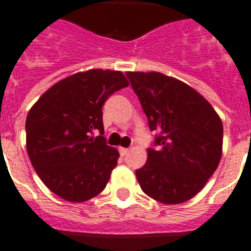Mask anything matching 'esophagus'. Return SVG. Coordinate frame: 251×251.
Instances as JSON below:
<instances>
[{
	"instance_id": "esophagus-1",
	"label": "esophagus",
	"mask_w": 251,
	"mask_h": 251,
	"mask_svg": "<svg viewBox=\"0 0 251 251\" xmlns=\"http://www.w3.org/2000/svg\"><path fill=\"white\" fill-rule=\"evenodd\" d=\"M119 151H120V154H121V155L125 156V155H127L128 151H130V150H128L127 148H120Z\"/></svg>"
}]
</instances>
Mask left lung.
Wrapping results in <instances>:
<instances>
[{"label": "left lung", "instance_id": "1", "mask_svg": "<svg viewBox=\"0 0 251 251\" xmlns=\"http://www.w3.org/2000/svg\"><path fill=\"white\" fill-rule=\"evenodd\" d=\"M148 124L155 131L148 160L135 174L149 197L177 204L195 197L216 171L224 127L192 87L158 72H127Z\"/></svg>", "mask_w": 251, "mask_h": 251}]
</instances>
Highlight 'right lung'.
Instances as JSON below:
<instances>
[{"mask_svg": "<svg viewBox=\"0 0 251 251\" xmlns=\"http://www.w3.org/2000/svg\"><path fill=\"white\" fill-rule=\"evenodd\" d=\"M127 86L121 72L91 69L50 87L29 111V158L45 186L63 200L88 201L107 184L120 154L103 136L102 106Z\"/></svg>", "mask_w": 251, "mask_h": 251, "instance_id": "obj_1", "label": "right lung"}]
</instances>
